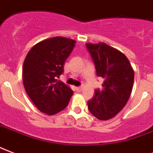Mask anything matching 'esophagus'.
<instances>
[{"instance_id":"34e87169","label":"esophagus","mask_w":153,"mask_h":153,"mask_svg":"<svg viewBox=\"0 0 153 153\" xmlns=\"http://www.w3.org/2000/svg\"><path fill=\"white\" fill-rule=\"evenodd\" d=\"M83 85H80V86H78V87H76V90H77L78 92H80V91H82L83 89Z\"/></svg>"}]
</instances>
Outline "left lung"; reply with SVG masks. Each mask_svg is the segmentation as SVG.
<instances>
[{"instance_id":"obj_1","label":"left lung","mask_w":153,"mask_h":153,"mask_svg":"<svg viewBox=\"0 0 153 153\" xmlns=\"http://www.w3.org/2000/svg\"><path fill=\"white\" fill-rule=\"evenodd\" d=\"M98 76L105 79L102 89L88 102L90 112L100 120L114 117L125 107L132 93L134 72L128 58L105 43L86 44Z\"/></svg>"}]
</instances>
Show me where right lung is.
Returning a JSON list of instances; mask_svg holds the SVG:
<instances>
[{
    "instance_id": "obj_1",
    "label": "right lung",
    "mask_w": 153,
    "mask_h": 153,
    "mask_svg": "<svg viewBox=\"0 0 153 153\" xmlns=\"http://www.w3.org/2000/svg\"><path fill=\"white\" fill-rule=\"evenodd\" d=\"M76 41L56 36L39 42L27 54L23 65L26 93L41 112L54 115L65 109L73 91L57 80Z\"/></svg>"
}]
</instances>
